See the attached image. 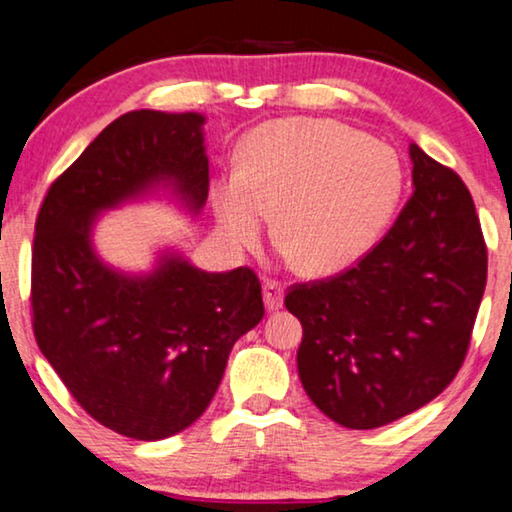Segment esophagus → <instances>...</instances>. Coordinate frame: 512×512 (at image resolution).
I'll use <instances>...</instances> for the list:
<instances>
[{
	"instance_id": "esophagus-1",
	"label": "esophagus",
	"mask_w": 512,
	"mask_h": 512,
	"mask_svg": "<svg viewBox=\"0 0 512 512\" xmlns=\"http://www.w3.org/2000/svg\"><path fill=\"white\" fill-rule=\"evenodd\" d=\"M262 292H264L266 310L273 312V310H280L282 308V296H285V289H282L280 282L266 280L264 287H262Z\"/></svg>"
}]
</instances>
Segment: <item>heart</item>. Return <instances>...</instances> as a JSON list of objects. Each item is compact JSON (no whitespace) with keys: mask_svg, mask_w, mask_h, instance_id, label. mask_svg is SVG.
Masks as SVG:
<instances>
[{"mask_svg":"<svg viewBox=\"0 0 512 512\" xmlns=\"http://www.w3.org/2000/svg\"><path fill=\"white\" fill-rule=\"evenodd\" d=\"M400 160L386 144L326 119L255 128L239 174L213 190L218 230L232 248L253 246L266 213L305 276H331L375 246L398 207Z\"/></svg>","mask_w":512,"mask_h":512,"instance_id":"obj_1","label":"heart"}]
</instances>
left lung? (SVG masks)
Instances as JSON below:
<instances>
[{"label": "left lung", "mask_w": 512, "mask_h": 512, "mask_svg": "<svg viewBox=\"0 0 512 512\" xmlns=\"http://www.w3.org/2000/svg\"><path fill=\"white\" fill-rule=\"evenodd\" d=\"M414 193L352 269L294 285L296 354L308 398L331 421L372 430L421 409L467 356L487 280L474 200L451 167L409 144Z\"/></svg>", "instance_id": "8db88e82"}]
</instances>
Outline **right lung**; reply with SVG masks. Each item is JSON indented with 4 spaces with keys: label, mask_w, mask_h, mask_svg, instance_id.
<instances>
[{
    "label": "right lung",
    "mask_w": 512,
    "mask_h": 512,
    "mask_svg": "<svg viewBox=\"0 0 512 512\" xmlns=\"http://www.w3.org/2000/svg\"><path fill=\"white\" fill-rule=\"evenodd\" d=\"M202 114L135 110L103 128L52 183L32 250L34 335L82 409L124 437H172L204 414L234 342L262 322L248 266L207 273L163 250L142 276L96 255L108 209L167 188L200 213L209 195Z\"/></svg>",
    "instance_id": "right-lung-1"
}]
</instances>
